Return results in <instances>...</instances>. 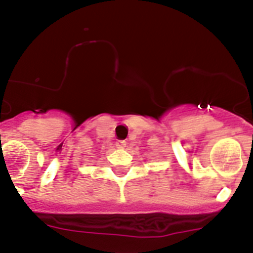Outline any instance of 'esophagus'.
I'll use <instances>...</instances> for the list:
<instances>
[{"label": "esophagus", "mask_w": 253, "mask_h": 253, "mask_svg": "<svg viewBox=\"0 0 253 253\" xmlns=\"http://www.w3.org/2000/svg\"><path fill=\"white\" fill-rule=\"evenodd\" d=\"M116 148L121 149V150H122V149H125L126 148V141H124V140H118V141L116 142Z\"/></svg>", "instance_id": "34e87169"}]
</instances>
